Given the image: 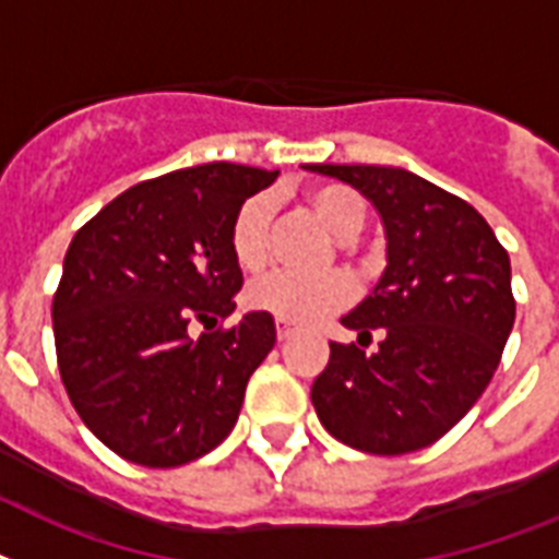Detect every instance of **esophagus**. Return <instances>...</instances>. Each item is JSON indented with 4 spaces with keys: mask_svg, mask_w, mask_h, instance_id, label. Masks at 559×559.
Segmentation results:
<instances>
[{
    "mask_svg": "<svg viewBox=\"0 0 559 559\" xmlns=\"http://www.w3.org/2000/svg\"><path fill=\"white\" fill-rule=\"evenodd\" d=\"M275 333H278V342H287L289 335L295 333V326L289 324V321H278V324H275Z\"/></svg>",
    "mask_w": 559,
    "mask_h": 559,
    "instance_id": "1",
    "label": "esophagus"
}]
</instances>
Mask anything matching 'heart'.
<instances>
[{
    "instance_id": "obj_1",
    "label": "heart",
    "mask_w": 559,
    "mask_h": 559,
    "mask_svg": "<svg viewBox=\"0 0 559 559\" xmlns=\"http://www.w3.org/2000/svg\"><path fill=\"white\" fill-rule=\"evenodd\" d=\"M304 203L312 217L335 238H353L361 233L367 221L365 194L347 183L324 180V183L307 186ZM270 215L272 206L264 194H252L235 209L233 224H229V252L243 272H255L264 266ZM350 298L353 284L344 272H321V275L270 272L247 289V304L252 310L270 312L278 321H293V324L319 321L326 312L342 310Z\"/></svg>"
}]
</instances>
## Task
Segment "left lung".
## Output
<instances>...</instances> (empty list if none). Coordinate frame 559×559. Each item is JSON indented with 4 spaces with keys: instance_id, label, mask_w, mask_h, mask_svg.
Wrapping results in <instances>:
<instances>
[{
    "instance_id": "obj_1",
    "label": "left lung",
    "mask_w": 559,
    "mask_h": 559,
    "mask_svg": "<svg viewBox=\"0 0 559 559\" xmlns=\"http://www.w3.org/2000/svg\"><path fill=\"white\" fill-rule=\"evenodd\" d=\"M356 186L388 233V270L342 324L358 343L330 342L312 382L321 425L338 442L399 456L442 439L476 405L514 326L511 261L468 201L393 166H307Z\"/></svg>"
}]
</instances>
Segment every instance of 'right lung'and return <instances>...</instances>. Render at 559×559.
Masks as SVG:
<instances>
[{
	"label": "right lung",
	"instance_id": "add662e5",
	"mask_svg": "<svg viewBox=\"0 0 559 559\" xmlns=\"http://www.w3.org/2000/svg\"><path fill=\"white\" fill-rule=\"evenodd\" d=\"M275 177L238 163L169 171L117 194L71 240L51 304L59 376L122 460L177 468L235 428L275 321L249 312L215 326L243 287L229 224Z\"/></svg>",
	"mask_w": 559,
	"mask_h": 559
}]
</instances>
